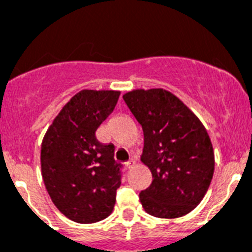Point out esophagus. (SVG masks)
Returning <instances> with one entry per match:
<instances>
[{
    "instance_id": "obj_1",
    "label": "esophagus",
    "mask_w": 252,
    "mask_h": 252,
    "mask_svg": "<svg viewBox=\"0 0 252 252\" xmlns=\"http://www.w3.org/2000/svg\"><path fill=\"white\" fill-rule=\"evenodd\" d=\"M125 165H126V168H132V166L135 165V160L130 159V160H128V161L125 162Z\"/></svg>"
}]
</instances>
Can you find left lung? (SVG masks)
<instances>
[{
	"label": "left lung",
	"mask_w": 252,
	"mask_h": 252,
	"mask_svg": "<svg viewBox=\"0 0 252 252\" xmlns=\"http://www.w3.org/2000/svg\"><path fill=\"white\" fill-rule=\"evenodd\" d=\"M144 131L142 162L153 182L140 193L149 215L178 218L201 203L215 170V154L207 130L197 116L161 88L124 94Z\"/></svg>",
	"instance_id": "8db88e82"
}]
</instances>
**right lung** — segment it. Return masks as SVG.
Masks as SVG:
<instances>
[{"instance_id": "1", "label": "right lung", "mask_w": 252, "mask_h": 252, "mask_svg": "<svg viewBox=\"0 0 252 252\" xmlns=\"http://www.w3.org/2000/svg\"><path fill=\"white\" fill-rule=\"evenodd\" d=\"M116 91L84 90L55 117L41 144V174L53 203L78 223L111 215L124 175L113 159L115 145L95 137L119 101Z\"/></svg>"}]
</instances>
